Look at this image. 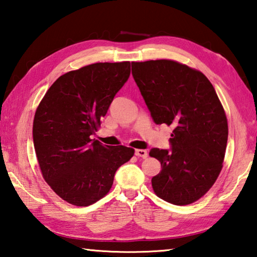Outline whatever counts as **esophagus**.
<instances>
[{
    "label": "esophagus",
    "instance_id": "obj_1",
    "mask_svg": "<svg viewBox=\"0 0 257 257\" xmlns=\"http://www.w3.org/2000/svg\"><path fill=\"white\" fill-rule=\"evenodd\" d=\"M135 155L138 156V158L146 159L147 155H149V153H147V151H145V150H136V151H135Z\"/></svg>",
    "mask_w": 257,
    "mask_h": 257
}]
</instances>
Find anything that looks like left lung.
<instances>
[{"label":"left lung","instance_id":"8db88e82","mask_svg":"<svg viewBox=\"0 0 257 257\" xmlns=\"http://www.w3.org/2000/svg\"><path fill=\"white\" fill-rule=\"evenodd\" d=\"M133 76L156 124L172 128V149H152L161 162L152 178L156 196L188 205L214 185L223 167L228 120L214 87L201 71L173 60L133 62Z\"/></svg>","mask_w":257,"mask_h":257}]
</instances>
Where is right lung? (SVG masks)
Masks as SVG:
<instances>
[{
    "label": "right lung",
    "instance_id": "add662e5",
    "mask_svg": "<svg viewBox=\"0 0 257 257\" xmlns=\"http://www.w3.org/2000/svg\"><path fill=\"white\" fill-rule=\"evenodd\" d=\"M129 75V61L88 64L59 77L38 104L33 138L42 176L72 205L105 196L115 171L134 156L132 147L90 139Z\"/></svg>",
    "mask_w": 257,
    "mask_h": 257
}]
</instances>
